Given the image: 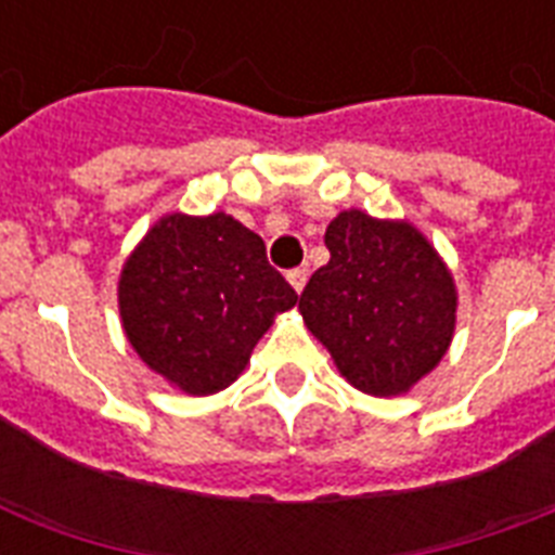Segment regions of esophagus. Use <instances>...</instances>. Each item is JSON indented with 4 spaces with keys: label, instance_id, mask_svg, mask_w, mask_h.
<instances>
[{
    "label": "esophagus",
    "instance_id": "esophagus-1",
    "mask_svg": "<svg viewBox=\"0 0 555 555\" xmlns=\"http://www.w3.org/2000/svg\"><path fill=\"white\" fill-rule=\"evenodd\" d=\"M287 282H291V287H294L296 294H302L305 282H308V270H302V268L291 270V273H287Z\"/></svg>",
    "mask_w": 555,
    "mask_h": 555
}]
</instances>
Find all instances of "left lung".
Returning <instances> with one entry per match:
<instances>
[{
  "mask_svg": "<svg viewBox=\"0 0 555 555\" xmlns=\"http://www.w3.org/2000/svg\"><path fill=\"white\" fill-rule=\"evenodd\" d=\"M328 264L299 296L313 337L339 374L374 397L403 395L443 360L455 334V279L409 221L339 212L325 230Z\"/></svg>",
  "mask_w": 555,
  "mask_h": 555,
  "instance_id": "left-lung-1",
  "label": "left lung"
}]
</instances>
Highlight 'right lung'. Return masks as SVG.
Instances as JSON below:
<instances>
[{
  "instance_id": "add662e5",
  "label": "right lung",
  "mask_w": 555,
  "mask_h": 555,
  "mask_svg": "<svg viewBox=\"0 0 555 555\" xmlns=\"http://www.w3.org/2000/svg\"><path fill=\"white\" fill-rule=\"evenodd\" d=\"M296 291L259 235L227 212L158 218L126 259L117 305L143 363L186 395H216L250 363Z\"/></svg>"
}]
</instances>
